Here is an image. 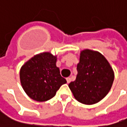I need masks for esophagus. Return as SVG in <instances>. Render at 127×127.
<instances>
[{"instance_id":"1","label":"esophagus","mask_w":127,"mask_h":127,"mask_svg":"<svg viewBox=\"0 0 127 127\" xmlns=\"http://www.w3.org/2000/svg\"><path fill=\"white\" fill-rule=\"evenodd\" d=\"M71 77H67V78H66L67 83H69V82H71Z\"/></svg>"}]
</instances>
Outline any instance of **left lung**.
I'll return each mask as SVG.
<instances>
[{"mask_svg": "<svg viewBox=\"0 0 127 127\" xmlns=\"http://www.w3.org/2000/svg\"><path fill=\"white\" fill-rule=\"evenodd\" d=\"M77 69L76 79L68 84L74 98L85 105L103 99L114 80L113 68L104 56L95 50H82Z\"/></svg>", "mask_w": 127, "mask_h": 127, "instance_id": "left-lung-1", "label": "left lung"}]
</instances>
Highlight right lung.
Segmentation results:
<instances>
[{"label":"right lung","mask_w":127,"mask_h":127,"mask_svg":"<svg viewBox=\"0 0 127 127\" xmlns=\"http://www.w3.org/2000/svg\"><path fill=\"white\" fill-rule=\"evenodd\" d=\"M57 56L43 52L34 56L21 67L22 87L31 99L43 102L53 97L60 87L66 83L56 66Z\"/></svg>","instance_id":"obj_1"}]
</instances>
